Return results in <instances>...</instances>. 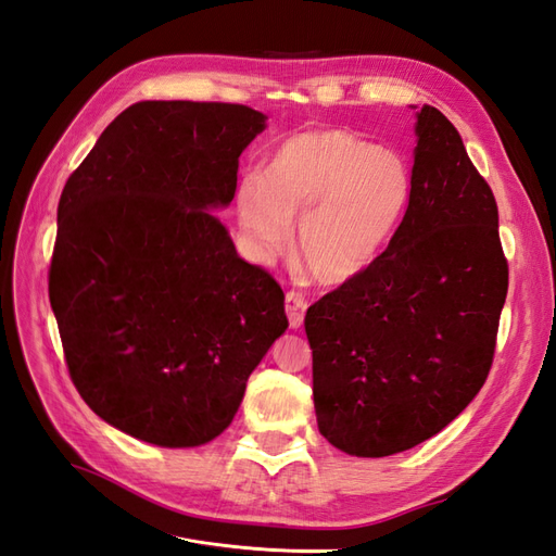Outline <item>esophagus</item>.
<instances>
[{
  "mask_svg": "<svg viewBox=\"0 0 556 556\" xmlns=\"http://www.w3.org/2000/svg\"><path fill=\"white\" fill-rule=\"evenodd\" d=\"M285 311H288L290 317V327L299 329L304 325V315H306V301L299 292H288L285 294Z\"/></svg>",
  "mask_w": 556,
  "mask_h": 556,
  "instance_id": "obj_1",
  "label": "esophagus"
}]
</instances>
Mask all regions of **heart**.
Returning <instances> with one entry per match:
<instances>
[{"instance_id": "obj_1", "label": "heart", "mask_w": 556, "mask_h": 556, "mask_svg": "<svg viewBox=\"0 0 556 556\" xmlns=\"http://www.w3.org/2000/svg\"><path fill=\"white\" fill-rule=\"evenodd\" d=\"M410 201L413 174L399 153L319 127L282 141L262 180L239 185L237 215L257 255L288 245L296 220V257L319 285L341 288L376 266Z\"/></svg>"}]
</instances>
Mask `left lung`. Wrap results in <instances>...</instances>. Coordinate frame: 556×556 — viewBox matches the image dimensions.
<instances>
[{"label":"left lung","mask_w":556,"mask_h":556,"mask_svg":"<svg viewBox=\"0 0 556 556\" xmlns=\"http://www.w3.org/2000/svg\"><path fill=\"white\" fill-rule=\"evenodd\" d=\"M415 115L406 220L376 266L306 313L317 427L352 457H390L445 429L490 374L506 304L490 185L439 109Z\"/></svg>","instance_id":"obj_1"}]
</instances>
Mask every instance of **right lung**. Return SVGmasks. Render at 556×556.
Returning a JSON list of instances; mask_svg holds the SVG:
<instances>
[{"label":"right lung","instance_id":"obj_1","mask_svg":"<svg viewBox=\"0 0 556 556\" xmlns=\"http://www.w3.org/2000/svg\"><path fill=\"white\" fill-rule=\"evenodd\" d=\"M264 127L241 104L139 102L64 185L48 296L66 366L83 401L134 439L213 441L288 329L280 285L211 213L231 204Z\"/></svg>","mask_w":556,"mask_h":556}]
</instances>
